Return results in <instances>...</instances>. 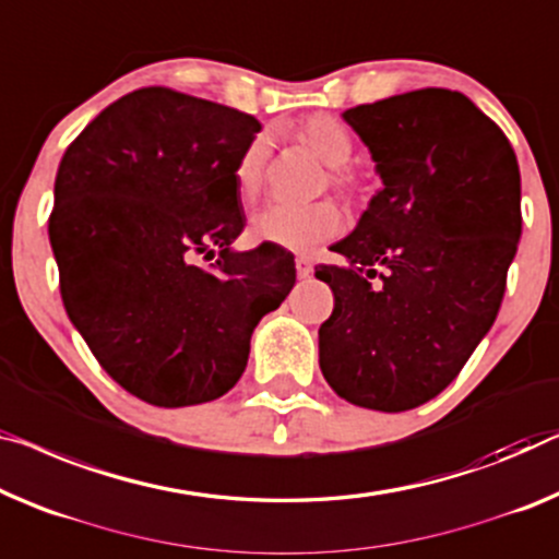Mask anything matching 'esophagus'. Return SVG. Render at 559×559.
<instances>
[{"instance_id":"1","label":"esophagus","mask_w":559,"mask_h":559,"mask_svg":"<svg viewBox=\"0 0 559 559\" xmlns=\"http://www.w3.org/2000/svg\"><path fill=\"white\" fill-rule=\"evenodd\" d=\"M296 273H298V278H308V276H311V273H313L311 258L298 255V258H296Z\"/></svg>"}]
</instances>
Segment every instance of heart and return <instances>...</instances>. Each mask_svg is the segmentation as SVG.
Wrapping results in <instances>:
<instances>
[{
  "label": "heart",
  "instance_id": "1",
  "mask_svg": "<svg viewBox=\"0 0 559 559\" xmlns=\"http://www.w3.org/2000/svg\"><path fill=\"white\" fill-rule=\"evenodd\" d=\"M294 135L308 153L329 165L326 186L348 200L364 195L366 182L361 173L348 165L354 157V138L344 122L329 112H316L294 124ZM265 163H269V140L255 135L248 140L233 165V186L243 205L255 203L261 195ZM341 228H344V211L333 200H319L311 205H269L265 211L255 213L251 236L258 243L304 253L336 238Z\"/></svg>",
  "mask_w": 559,
  "mask_h": 559
}]
</instances>
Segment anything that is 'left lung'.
Wrapping results in <instances>:
<instances>
[{"label":"left lung","mask_w":559,"mask_h":559,"mask_svg":"<svg viewBox=\"0 0 559 559\" xmlns=\"http://www.w3.org/2000/svg\"><path fill=\"white\" fill-rule=\"evenodd\" d=\"M384 188L319 263L333 313L319 329L323 379L373 412L444 391L492 329L522 233L520 165L469 97L424 87L344 112Z\"/></svg>","instance_id":"1"}]
</instances>
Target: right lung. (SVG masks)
Returning <instances> with one entry per match:
<instances>
[{
  "label": "right lung",
  "mask_w": 559,
  "mask_h": 559,
  "mask_svg": "<svg viewBox=\"0 0 559 559\" xmlns=\"http://www.w3.org/2000/svg\"><path fill=\"white\" fill-rule=\"evenodd\" d=\"M258 130L248 112L140 87L57 168L49 243L64 311L99 366L153 406L236 386L255 323L296 283L290 251H230L246 226L233 165Z\"/></svg>",
  "instance_id": "1"
}]
</instances>
